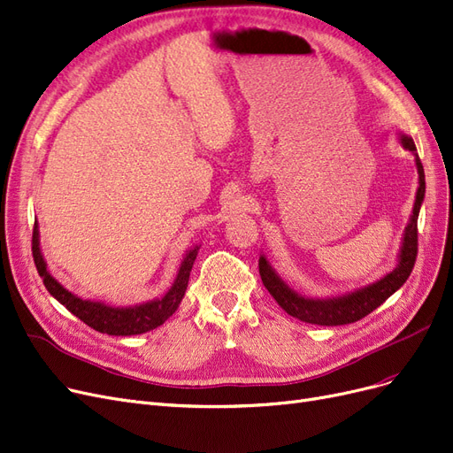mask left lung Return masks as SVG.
Here are the masks:
<instances>
[{"label": "left lung", "mask_w": 453, "mask_h": 453, "mask_svg": "<svg viewBox=\"0 0 453 453\" xmlns=\"http://www.w3.org/2000/svg\"><path fill=\"white\" fill-rule=\"evenodd\" d=\"M399 143L414 155L416 170H418V190H416V199L412 205V214L403 231V239H401L397 265L394 266V271H390L387 276H382L380 280L370 283V286H364L360 289L349 291L338 296L317 298V296L300 295L295 289H291L288 283L283 281V278L276 273V269L271 265V261L266 259V256L265 254L259 256V274L263 280V286L276 298V303L289 315L296 317V319L311 323V325H321V326H338V325H349V323L360 321L362 317L377 310L384 300L392 296L411 276L414 261H416V252H418V214H420V207L424 203V196H426V175H424V165L420 158H418L412 138L403 132H399Z\"/></svg>", "instance_id": "1"}]
</instances>
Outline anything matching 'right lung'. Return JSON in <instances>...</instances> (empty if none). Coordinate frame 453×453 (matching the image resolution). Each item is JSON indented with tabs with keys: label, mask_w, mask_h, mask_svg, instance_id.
Wrapping results in <instances>:
<instances>
[{
	"label": "right lung",
	"mask_w": 453,
	"mask_h": 453,
	"mask_svg": "<svg viewBox=\"0 0 453 453\" xmlns=\"http://www.w3.org/2000/svg\"><path fill=\"white\" fill-rule=\"evenodd\" d=\"M31 250H33V259H35L39 276L42 278L48 293L73 315H76L80 321L95 328L96 332L108 334V336H138V334H145L149 330L164 325L177 311L180 300L184 296V291L188 288V278L199 252V244H196L194 248L188 250L187 254H184L170 289H167L162 296H157L153 300H147V303H140L134 306H111L106 303H100V300L81 298L71 293L65 286H61V283L48 271V265L41 252L37 224H35V229H33Z\"/></svg>",
	"instance_id": "1"
}]
</instances>
